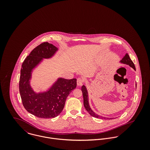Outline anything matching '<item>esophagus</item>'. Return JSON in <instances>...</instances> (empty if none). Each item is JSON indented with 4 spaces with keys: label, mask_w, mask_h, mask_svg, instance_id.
Masks as SVG:
<instances>
[{
    "label": "esophagus",
    "mask_w": 150,
    "mask_h": 150,
    "mask_svg": "<svg viewBox=\"0 0 150 150\" xmlns=\"http://www.w3.org/2000/svg\"><path fill=\"white\" fill-rule=\"evenodd\" d=\"M84 83V80L83 79H81V78H78L77 80V86H81L83 85Z\"/></svg>",
    "instance_id": "34e87169"
}]
</instances>
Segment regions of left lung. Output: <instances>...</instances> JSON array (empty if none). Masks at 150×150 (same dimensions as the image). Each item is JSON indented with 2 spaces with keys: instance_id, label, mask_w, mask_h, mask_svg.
<instances>
[{
  "instance_id": "8db88e82",
  "label": "left lung",
  "mask_w": 150,
  "mask_h": 150,
  "mask_svg": "<svg viewBox=\"0 0 150 150\" xmlns=\"http://www.w3.org/2000/svg\"><path fill=\"white\" fill-rule=\"evenodd\" d=\"M121 63L124 64H128L129 66H130L131 67H132L134 70H136V67L133 64V62H132V61L130 59L129 56L128 54H126V55L124 57V58L121 60L120 61ZM81 91L83 92V99H84V106L86 109V110L89 112V114L95 118H101V119H104V120H111V118H108L106 117H102L100 116L99 115H98L97 114L95 113L91 108V107L89 105V102H88V91L86 90V86H83L81 87Z\"/></svg>"
}]
</instances>
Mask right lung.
I'll return each instance as SVG.
<instances>
[{"instance_id":"add662e5","label":"right lung","mask_w":150,"mask_h":150,"mask_svg":"<svg viewBox=\"0 0 150 150\" xmlns=\"http://www.w3.org/2000/svg\"><path fill=\"white\" fill-rule=\"evenodd\" d=\"M58 48L48 42L34 48L22 64L19 89L23 107L30 114L42 118L58 116L64 108L66 99L77 86L76 79L59 78L47 92L36 93L30 86L32 71L43 58H51Z\"/></svg>"}]
</instances>
